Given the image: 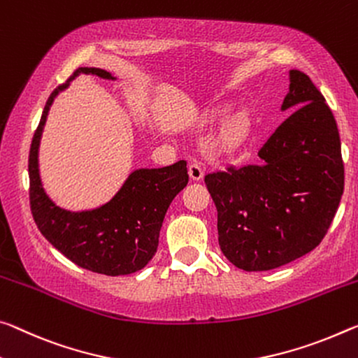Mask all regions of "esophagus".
Segmentation results:
<instances>
[{
    "instance_id": "1",
    "label": "esophagus",
    "mask_w": 358,
    "mask_h": 358,
    "mask_svg": "<svg viewBox=\"0 0 358 358\" xmlns=\"http://www.w3.org/2000/svg\"><path fill=\"white\" fill-rule=\"evenodd\" d=\"M188 173H189L191 180H194V181L201 180L203 177V167L201 166L199 162H191L189 167H188Z\"/></svg>"
}]
</instances>
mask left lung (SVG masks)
I'll use <instances>...</instances> for the list:
<instances>
[{"mask_svg":"<svg viewBox=\"0 0 358 358\" xmlns=\"http://www.w3.org/2000/svg\"><path fill=\"white\" fill-rule=\"evenodd\" d=\"M282 110H294L259 150L261 164L206 175L220 248L236 268L269 271L325 237L344 191L336 121L310 78L290 71Z\"/></svg>","mask_w":358,"mask_h":358,"instance_id":"obj_1","label":"left lung"}]
</instances>
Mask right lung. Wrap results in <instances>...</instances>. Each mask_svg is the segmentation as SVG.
<instances>
[{
	"mask_svg": "<svg viewBox=\"0 0 358 358\" xmlns=\"http://www.w3.org/2000/svg\"><path fill=\"white\" fill-rule=\"evenodd\" d=\"M81 73L116 79L101 68H78L50 94L28 156L31 213L41 234L75 264L105 275L132 274L143 269L155 257L170 202L188 185V169L186 161H178L162 169L135 170L110 202L94 210L70 212L55 206L39 177V141L57 94Z\"/></svg>",
	"mask_w": 358,
	"mask_h": 358,
	"instance_id": "right-lung-1",
	"label": "right lung"
}]
</instances>
